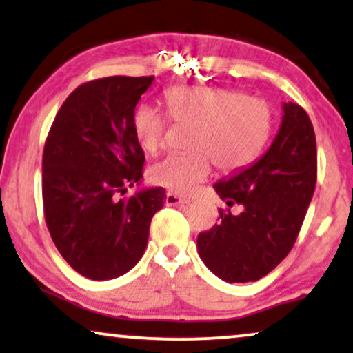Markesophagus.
I'll return each instance as SVG.
<instances>
[{
	"mask_svg": "<svg viewBox=\"0 0 353 353\" xmlns=\"http://www.w3.org/2000/svg\"><path fill=\"white\" fill-rule=\"evenodd\" d=\"M165 203H167V206H178V204L190 203V199L180 196V194L176 193H167V196H165Z\"/></svg>",
	"mask_w": 353,
	"mask_h": 353,
	"instance_id": "obj_1",
	"label": "esophagus"
}]
</instances>
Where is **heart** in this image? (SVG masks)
Here are the masks:
<instances>
[{
	"label": "heart",
	"mask_w": 353,
	"mask_h": 353,
	"mask_svg": "<svg viewBox=\"0 0 353 353\" xmlns=\"http://www.w3.org/2000/svg\"><path fill=\"white\" fill-rule=\"evenodd\" d=\"M170 116L181 124H194L186 154H170L150 168L157 185L173 193H191L211 173L239 170L259 157L272 130V110L263 99L221 86H180L165 93ZM134 137L147 154L163 145L167 119L149 104L132 116Z\"/></svg>",
	"instance_id": "1"
}]
</instances>
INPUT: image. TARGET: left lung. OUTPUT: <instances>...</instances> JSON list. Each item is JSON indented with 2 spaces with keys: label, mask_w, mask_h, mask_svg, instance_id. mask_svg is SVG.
<instances>
[{
  "label": "left lung",
  "mask_w": 353,
  "mask_h": 353,
  "mask_svg": "<svg viewBox=\"0 0 353 353\" xmlns=\"http://www.w3.org/2000/svg\"><path fill=\"white\" fill-rule=\"evenodd\" d=\"M316 136L307 112L283 103L278 134L268 150L247 167L214 185L232 214L219 210L221 221L198 236L203 263L228 283L256 281L290 254L314 194Z\"/></svg>",
  "instance_id": "1"
}]
</instances>
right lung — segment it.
<instances>
[{
	"label": "right lung",
	"mask_w": 353,
	"mask_h": 353,
	"mask_svg": "<svg viewBox=\"0 0 353 353\" xmlns=\"http://www.w3.org/2000/svg\"><path fill=\"white\" fill-rule=\"evenodd\" d=\"M154 77H106L78 86L57 112L42 157L43 214L67 263L90 280H112L136 265L162 210L165 190L142 183L143 150L132 130Z\"/></svg>",
	"instance_id": "right-lung-1"
}]
</instances>
